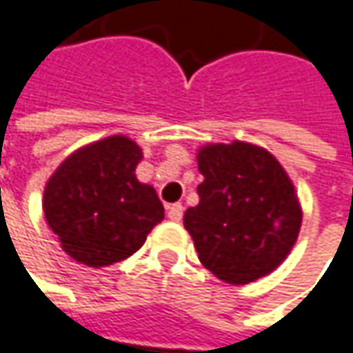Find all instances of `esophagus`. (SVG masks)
I'll return each mask as SVG.
<instances>
[{"label": "esophagus", "instance_id": "1", "mask_svg": "<svg viewBox=\"0 0 353 353\" xmlns=\"http://www.w3.org/2000/svg\"><path fill=\"white\" fill-rule=\"evenodd\" d=\"M168 217L172 221H181V217H183V205L181 203H174V205L168 207Z\"/></svg>", "mask_w": 353, "mask_h": 353}]
</instances>
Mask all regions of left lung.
I'll list each match as a JSON object with an SVG mask.
<instances>
[{
  "label": "left lung",
  "instance_id": "8db88e82",
  "mask_svg": "<svg viewBox=\"0 0 353 353\" xmlns=\"http://www.w3.org/2000/svg\"><path fill=\"white\" fill-rule=\"evenodd\" d=\"M199 203L183 215L201 265L227 284L270 274L290 254L302 225L292 179L268 150L233 140L197 150Z\"/></svg>",
  "mask_w": 353,
  "mask_h": 353
}]
</instances>
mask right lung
Wrapping results in <instances>:
<instances>
[{"mask_svg": "<svg viewBox=\"0 0 353 353\" xmlns=\"http://www.w3.org/2000/svg\"><path fill=\"white\" fill-rule=\"evenodd\" d=\"M142 158L132 138L114 134L74 150L49 177L45 219L70 259L92 268L114 265L163 219L156 190L136 177Z\"/></svg>", "mask_w": 353, "mask_h": 353, "instance_id": "1", "label": "right lung"}]
</instances>
